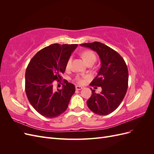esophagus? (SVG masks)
Masks as SVG:
<instances>
[{
	"label": "esophagus",
	"mask_w": 154,
	"mask_h": 154,
	"mask_svg": "<svg viewBox=\"0 0 154 154\" xmlns=\"http://www.w3.org/2000/svg\"><path fill=\"white\" fill-rule=\"evenodd\" d=\"M83 88V87H81V86H76V90H82Z\"/></svg>",
	"instance_id": "34e87169"
}]
</instances>
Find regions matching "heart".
<instances>
[{
  "instance_id": "b5f03b06",
  "label": "heart",
  "mask_w": 154,
  "mask_h": 154,
  "mask_svg": "<svg viewBox=\"0 0 154 154\" xmlns=\"http://www.w3.org/2000/svg\"><path fill=\"white\" fill-rule=\"evenodd\" d=\"M81 56L87 64L89 63H94L96 60L95 54L94 53L93 51L90 50L83 51V52L81 53ZM71 63H72V57H70L66 62V69H69L71 67ZM87 78L88 76H80L78 75L75 78V81L76 82V83H78V84H83V83H85L86 79H87Z\"/></svg>"
}]
</instances>
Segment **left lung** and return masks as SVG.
Instances as JSON below:
<instances>
[{"instance_id": "1", "label": "left lung", "mask_w": 154, "mask_h": 154, "mask_svg": "<svg viewBox=\"0 0 154 154\" xmlns=\"http://www.w3.org/2000/svg\"><path fill=\"white\" fill-rule=\"evenodd\" d=\"M95 51L101 59V68L91 86L101 87L96 93L92 88V95L87 101L93 112L101 116L110 114L122 103L128 88V71L124 59L116 51L101 42L80 44Z\"/></svg>"}]
</instances>
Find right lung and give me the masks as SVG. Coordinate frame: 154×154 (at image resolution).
Listing matches in <instances>:
<instances>
[{
    "instance_id": "right-lung-1",
    "label": "right lung",
    "mask_w": 154,
    "mask_h": 154,
    "mask_svg": "<svg viewBox=\"0 0 154 154\" xmlns=\"http://www.w3.org/2000/svg\"><path fill=\"white\" fill-rule=\"evenodd\" d=\"M77 44H51L41 49L29 62L25 75L26 93L32 107L42 116L53 118L67 109L75 92L72 83L63 80L62 89L55 91L54 80L61 83L66 62ZM63 84V83H62Z\"/></svg>"
}]
</instances>
